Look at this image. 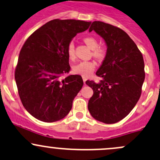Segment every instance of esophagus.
<instances>
[{
  "label": "esophagus",
  "mask_w": 160,
  "mask_h": 160,
  "mask_svg": "<svg viewBox=\"0 0 160 160\" xmlns=\"http://www.w3.org/2000/svg\"><path fill=\"white\" fill-rule=\"evenodd\" d=\"M83 83H84V84H86V81H87V77H83Z\"/></svg>",
  "instance_id": "obj_1"
}]
</instances>
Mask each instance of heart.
I'll return each mask as SVG.
<instances>
[{"label": "heart", "instance_id": "1", "mask_svg": "<svg viewBox=\"0 0 160 160\" xmlns=\"http://www.w3.org/2000/svg\"><path fill=\"white\" fill-rule=\"evenodd\" d=\"M83 41L90 49L93 50V55L98 59H102L106 55V48L103 47H98V40L93 37H87ZM67 55L70 60L75 58L74 45L73 43H69L67 47ZM96 63L93 61H81L73 67V72L76 74L81 75L83 77H89L95 69Z\"/></svg>", "mask_w": 160, "mask_h": 160}]
</instances>
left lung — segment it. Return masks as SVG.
<instances>
[{
    "instance_id": "1",
    "label": "left lung",
    "mask_w": 160,
    "mask_h": 160,
    "mask_svg": "<svg viewBox=\"0 0 160 160\" xmlns=\"http://www.w3.org/2000/svg\"><path fill=\"white\" fill-rule=\"evenodd\" d=\"M92 31L104 40L107 49L96 73L102 80L98 83L86 81L93 90L88 110L95 120L115 123L128 115L140 97L145 80L143 58L133 40L120 28L93 21L89 29Z\"/></svg>"
}]
</instances>
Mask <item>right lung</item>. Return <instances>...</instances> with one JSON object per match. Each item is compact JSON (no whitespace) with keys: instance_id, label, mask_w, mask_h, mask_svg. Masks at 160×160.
Here are the masks:
<instances>
[{"instance_id":"add662e5","label":"right lung","mask_w":160,"mask_h":160,"mask_svg":"<svg viewBox=\"0 0 160 160\" xmlns=\"http://www.w3.org/2000/svg\"><path fill=\"white\" fill-rule=\"evenodd\" d=\"M91 22L55 19L33 32L20 52L15 81L27 111L46 122L64 118L73 100L83 85L80 75L70 70L67 47L78 33L88 29Z\"/></svg>"}]
</instances>
